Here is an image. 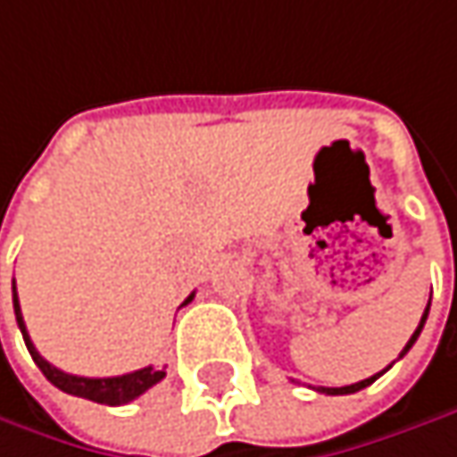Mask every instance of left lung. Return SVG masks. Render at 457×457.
Returning <instances> with one entry per match:
<instances>
[{"label": "left lung", "instance_id": "obj_1", "mask_svg": "<svg viewBox=\"0 0 457 457\" xmlns=\"http://www.w3.org/2000/svg\"><path fill=\"white\" fill-rule=\"evenodd\" d=\"M427 316H429V303H427V312H424V316H421V321H419V327H416V332L411 335V340L405 343V348H403V353H400V358L405 355V353L413 348V343L419 340V335H421V329H424V324H427ZM393 366V363H390ZM387 366V369H390ZM387 369H382L379 374H374V377H369V379H361V382H355V385H345V387H319V393H327V395H351V393H358V390H363V387H369L371 382H377Z\"/></svg>", "mask_w": 457, "mask_h": 457}]
</instances>
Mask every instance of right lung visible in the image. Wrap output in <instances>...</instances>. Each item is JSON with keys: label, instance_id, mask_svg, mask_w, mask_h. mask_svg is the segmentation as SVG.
<instances>
[{"label": "right lung", "instance_id": "1", "mask_svg": "<svg viewBox=\"0 0 457 457\" xmlns=\"http://www.w3.org/2000/svg\"><path fill=\"white\" fill-rule=\"evenodd\" d=\"M193 301V293L186 298L187 306ZM12 306H15V319H18V327L22 332V340H25V348L30 353V358L36 361V366L44 371V377L60 387L62 393L75 395V397H86V400H94V403H104V405H125L130 400H136L138 395H144L148 387H154L156 382H162L167 377L164 369H154V366H145L138 371H130V374H122V377H75V374H64L57 366H52L49 361L41 358V353L36 351V345L30 343V335L25 329V321H22L21 301H18V287L12 282Z\"/></svg>", "mask_w": 457, "mask_h": 457}]
</instances>
